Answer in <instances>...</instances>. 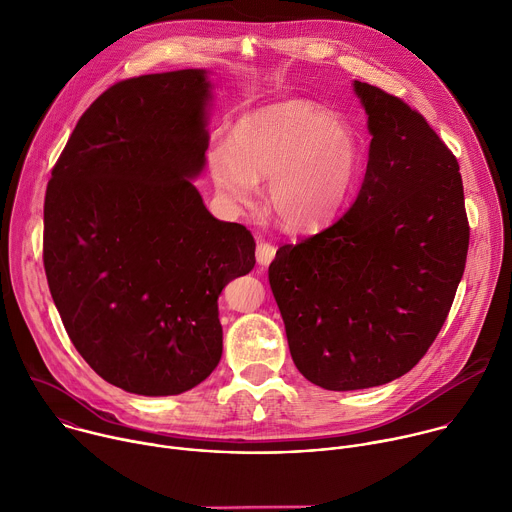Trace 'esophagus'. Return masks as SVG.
<instances>
[{"mask_svg":"<svg viewBox=\"0 0 512 512\" xmlns=\"http://www.w3.org/2000/svg\"><path fill=\"white\" fill-rule=\"evenodd\" d=\"M275 245H271V243H265V241H259L257 243V263L259 265H269L273 259H275Z\"/></svg>","mask_w":512,"mask_h":512,"instance_id":"34e87169","label":"esophagus"}]
</instances>
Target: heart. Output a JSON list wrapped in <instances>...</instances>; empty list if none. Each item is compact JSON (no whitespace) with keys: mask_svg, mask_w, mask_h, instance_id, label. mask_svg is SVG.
I'll return each instance as SVG.
<instances>
[{"mask_svg":"<svg viewBox=\"0 0 512 512\" xmlns=\"http://www.w3.org/2000/svg\"><path fill=\"white\" fill-rule=\"evenodd\" d=\"M216 190L245 202L255 180L267 182V202L289 231L328 225L352 196L362 145L356 131L308 99H285L245 113L231 131V145L208 154Z\"/></svg>","mask_w":512,"mask_h":512,"instance_id":"b5f03b06","label":"heart"}]
</instances>
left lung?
I'll return each instance as SVG.
<instances>
[{"label":"left lung","mask_w":512,"mask_h":512,"mask_svg":"<svg viewBox=\"0 0 512 512\" xmlns=\"http://www.w3.org/2000/svg\"><path fill=\"white\" fill-rule=\"evenodd\" d=\"M352 87L371 133L358 196L269 265L291 358L328 391L379 387L415 367L448 318L470 241L446 143L401 99Z\"/></svg>","instance_id":"left-lung-1"}]
</instances>
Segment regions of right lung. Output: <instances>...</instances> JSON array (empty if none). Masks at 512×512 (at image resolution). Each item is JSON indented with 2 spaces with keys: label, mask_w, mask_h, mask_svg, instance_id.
Listing matches in <instances>:
<instances>
[{
  "label": "right lung",
  "mask_w": 512,
  "mask_h": 512,
  "mask_svg": "<svg viewBox=\"0 0 512 512\" xmlns=\"http://www.w3.org/2000/svg\"><path fill=\"white\" fill-rule=\"evenodd\" d=\"M204 68L121 81L79 119L44 200V269L68 338L107 383L180 395L223 354L218 296L255 267L253 235L214 218Z\"/></svg>",
  "instance_id": "1"
}]
</instances>
